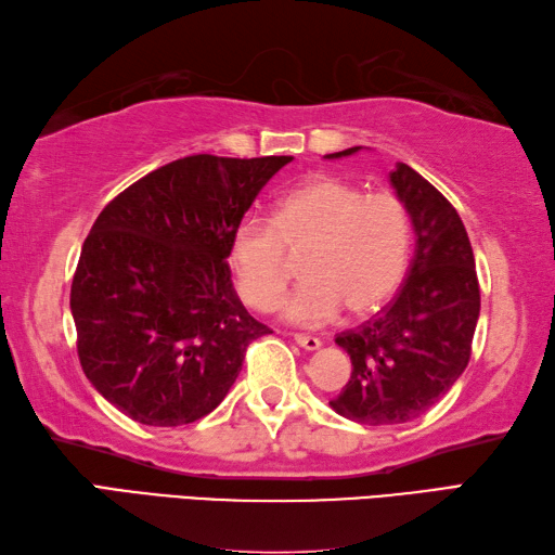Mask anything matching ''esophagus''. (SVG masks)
Wrapping results in <instances>:
<instances>
[{
  "mask_svg": "<svg viewBox=\"0 0 555 555\" xmlns=\"http://www.w3.org/2000/svg\"><path fill=\"white\" fill-rule=\"evenodd\" d=\"M293 339H296V344L302 346V349H306V351H318L320 346H322V341L318 339V336H310V334H296V336H293Z\"/></svg>",
  "mask_w": 555,
  "mask_h": 555,
  "instance_id": "34e87169",
  "label": "esophagus"
}]
</instances>
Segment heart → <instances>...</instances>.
Returning a JSON list of instances; mask_svg holds the SVG:
<instances>
[{
	"label": "heart",
	"instance_id": "obj_1",
	"mask_svg": "<svg viewBox=\"0 0 555 555\" xmlns=\"http://www.w3.org/2000/svg\"><path fill=\"white\" fill-rule=\"evenodd\" d=\"M411 225L395 194L322 176L286 192L271 221L243 219L228 257L247 306L271 310L300 257L302 284L281 306L288 322L324 324L341 306L353 318L379 310L404 279Z\"/></svg>",
	"mask_w": 555,
	"mask_h": 555
}]
</instances>
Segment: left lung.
<instances>
[{
	"instance_id": "obj_1",
	"label": "left lung",
	"mask_w": 555,
	"mask_h": 555,
	"mask_svg": "<svg viewBox=\"0 0 555 555\" xmlns=\"http://www.w3.org/2000/svg\"><path fill=\"white\" fill-rule=\"evenodd\" d=\"M389 182L416 233L409 276L373 320L336 336L353 371L330 406L363 426L406 423L438 404L469 363L481 310L472 243L457 209L406 163H397Z\"/></svg>"
}]
</instances>
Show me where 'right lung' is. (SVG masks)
Instances as JSON below:
<instances>
[{
  "instance_id": "1",
  "label": "right lung",
  "mask_w": 555,
  "mask_h": 555,
  "mask_svg": "<svg viewBox=\"0 0 555 555\" xmlns=\"http://www.w3.org/2000/svg\"><path fill=\"white\" fill-rule=\"evenodd\" d=\"M291 156L197 154L149 172L105 206L72 281L86 377L144 426H184L221 404L269 327L237 298L228 247Z\"/></svg>"
}]
</instances>
